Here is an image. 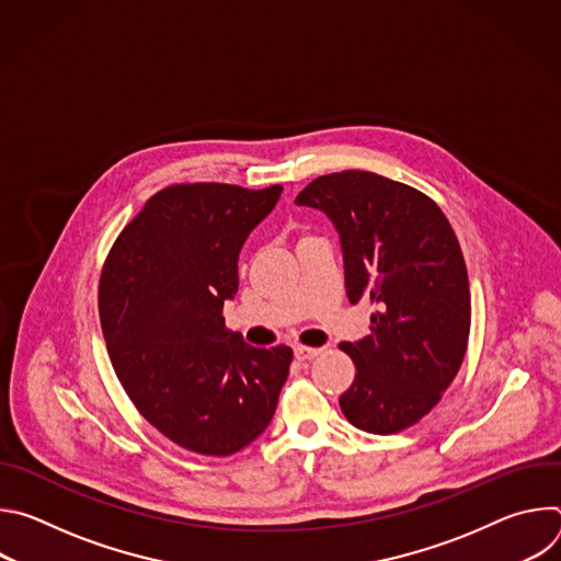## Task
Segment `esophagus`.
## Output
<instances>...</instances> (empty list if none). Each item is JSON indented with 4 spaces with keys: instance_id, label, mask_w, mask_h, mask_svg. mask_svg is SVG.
<instances>
[{
    "instance_id": "1",
    "label": "esophagus",
    "mask_w": 561,
    "mask_h": 561,
    "mask_svg": "<svg viewBox=\"0 0 561 561\" xmlns=\"http://www.w3.org/2000/svg\"><path fill=\"white\" fill-rule=\"evenodd\" d=\"M319 353H322V348H312V346H295V357H297L299 362L312 359V357H317Z\"/></svg>"
}]
</instances>
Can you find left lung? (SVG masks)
I'll return each instance as SVG.
<instances>
[{
    "mask_svg": "<svg viewBox=\"0 0 561 561\" xmlns=\"http://www.w3.org/2000/svg\"><path fill=\"white\" fill-rule=\"evenodd\" d=\"M295 204L331 217L348 301L375 306L370 335L340 344L357 368L342 413L375 435L417 424L457 377L470 333L466 262L446 215L422 191L368 171L317 178Z\"/></svg>",
    "mask_w": 561,
    "mask_h": 561,
    "instance_id": "left-lung-1",
    "label": "left lung"
}]
</instances>
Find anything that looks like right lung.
<instances>
[{"label":"right lung","mask_w":561,"mask_h":561,"mask_svg":"<svg viewBox=\"0 0 561 561\" xmlns=\"http://www.w3.org/2000/svg\"><path fill=\"white\" fill-rule=\"evenodd\" d=\"M282 186L219 182L157 191L124 226L100 275L108 357L139 415L173 444L210 457L271 424L290 346L253 348L224 327L237 257Z\"/></svg>","instance_id":"right-lung-1"}]
</instances>
